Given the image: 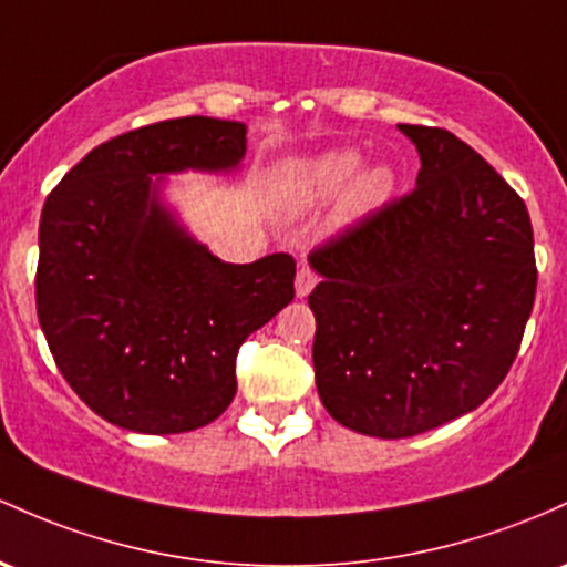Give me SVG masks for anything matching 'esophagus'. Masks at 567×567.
<instances>
[{
  "label": "esophagus",
  "instance_id": "34e87169",
  "mask_svg": "<svg viewBox=\"0 0 567 567\" xmlns=\"http://www.w3.org/2000/svg\"><path fill=\"white\" fill-rule=\"evenodd\" d=\"M315 285H317V274L309 269V266H301L296 274V296L307 298L315 290Z\"/></svg>",
  "mask_w": 567,
  "mask_h": 567
}]
</instances>
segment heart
Listing matches in <instances>:
<instances>
[{"instance_id":"obj_1","label":"heart","mask_w":567,"mask_h":567,"mask_svg":"<svg viewBox=\"0 0 567 567\" xmlns=\"http://www.w3.org/2000/svg\"><path fill=\"white\" fill-rule=\"evenodd\" d=\"M360 164H363V158H360L358 151H350V147L328 151L312 161L298 164L293 174H290V188H293L296 198H301V202H322V198L336 196L344 185L352 182L353 185L344 196V204H341V215L347 220H358V217L371 215L374 209L382 207L390 198V193H393V172L388 166L377 164L358 172ZM354 173L359 174L358 178L353 176Z\"/></svg>"}]
</instances>
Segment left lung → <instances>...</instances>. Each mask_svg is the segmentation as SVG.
<instances>
[{
	"mask_svg": "<svg viewBox=\"0 0 567 567\" xmlns=\"http://www.w3.org/2000/svg\"><path fill=\"white\" fill-rule=\"evenodd\" d=\"M416 188L309 255L322 406L377 439L474 412L512 369L536 301L525 202L474 147L406 126Z\"/></svg>",
	"mask_w": 567,
	"mask_h": 567,
	"instance_id": "8db88e82",
	"label": "left lung"
}]
</instances>
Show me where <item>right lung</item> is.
I'll use <instances>...</instances> for the list:
<instances>
[{"mask_svg": "<svg viewBox=\"0 0 567 567\" xmlns=\"http://www.w3.org/2000/svg\"><path fill=\"white\" fill-rule=\"evenodd\" d=\"M245 153L239 121L153 123L93 147L42 207V333L74 393L123 431L217 420L236 395L239 344L293 301L290 255L226 264L164 202L169 174H228Z\"/></svg>", "mask_w": 567, "mask_h": 567, "instance_id": "add662e5", "label": "right lung"}]
</instances>
